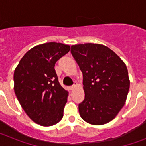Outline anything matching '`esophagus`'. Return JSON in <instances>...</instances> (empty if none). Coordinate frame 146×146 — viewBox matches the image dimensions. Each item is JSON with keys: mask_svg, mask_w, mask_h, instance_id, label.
I'll return each instance as SVG.
<instances>
[{"mask_svg": "<svg viewBox=\"0 0 146 146\" xmlns=\"http://www.w3.org/2000/svg\"><path fill=\"white\" fill-rule=\"evenodd\" d=\"M76 86H77V83H76V82H75V83L73 84V86H72L70 87V89H71V90H73V89H75Z\"/></svg>", "mask_w": 146, "mask_h": 146, "instance_id": "1", "label": "esophagus"}]
</instances>
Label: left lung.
<instances>
[{
    "instance_id": "left-lung-1",
    "label": "left lung",
    "mask_w": 146,
    "mask_h": 146,
    "mask_svg": "<svg viewBox=\"0 0 146 146\" xmlns=\"http://www.w3.org/2000/svg\"><path fill=\"white\" fill-rule=\"evenodd\" d=\"M70 51L83 76L85 98L79 104L80 117L92 125L110 122L123 107L128 95L126 64L103 44H76Z\"/></svg>"
}]
</instances>
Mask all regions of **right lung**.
Masks as SVG:
<instances>
[{"label":"right lung","instance_id":"obj_1","mask_svg":"<svg viewBox=\"0 0 146 146\" xmlns=\"http://www.w3.org/2000/svg\"><path fill=\"white\" fill-rule=\"evenodd\" d=\"M70 46L49 42L35 46L25 54L15 69L14 92L31 120L44 127L60 122L68 92L60 86L54 66Z\"/></svg>","mask_w":146,"mask_h":146}]
</instances>
